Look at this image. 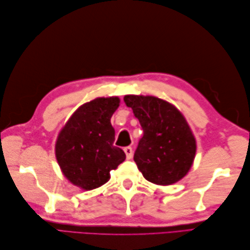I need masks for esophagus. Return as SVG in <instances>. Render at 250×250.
I'll list each match as a JSON object with an SVG mask.
<instances>
[{
    "label": "esophagus",
    "mask_w": 250,
    "mask_h": 250,
    "mask_svg": "<svg viewBox=\"0 0 250 250\" xmlns=\"http://www.w3.org/2000/svg\"><path fill=\"white\" fill-rule=\"evenodd\" d=\"M125 156H126V159L128 160H130V159L132 158V155H133V150H132V148L130 146L128 147H125Z\"/></svg>",
    "instance_id": "esophagus-1"
}]
</instances>
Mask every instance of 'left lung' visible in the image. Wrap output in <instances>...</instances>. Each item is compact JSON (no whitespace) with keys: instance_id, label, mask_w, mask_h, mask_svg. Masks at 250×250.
<instances>
[{"instance_id":"8db88e82","label":"left lung","mask_w":250,"mask_h":250,"mask_svg":"<svg viewBox=\"0 0 250 250\" xmlns=\"http://www.w3.org/2000/svg\"><path fill=\"white\" fill-rule=\"evenodd\" d=\"M144 131L134 161L148 182L168 186L184 178L194 161L196 141L176 106L152 95H125Z\"/></svg>"}]
</instances>
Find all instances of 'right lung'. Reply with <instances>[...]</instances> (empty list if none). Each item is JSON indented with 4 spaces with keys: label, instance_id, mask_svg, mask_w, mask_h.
<instances>
[{
    "label": "right lung",
    "instance_id": "add662e5",
    "mask_svg": "<svg viewBox=\"0 0 250 250\" xmlns=\"http://www.w3.org/2000/svg\"><path fill=\"white\" fill-rule=\"evenodd\" d=\"M118 97L97 98L74 111L58 134L55 152L65 178L83 190L106 184L110 171L125 160L114 146L115 129L110 118L119 107Z\"/></svg>",
    "mask_w": 250,
    "mask_h": 250
}]
</instances>
